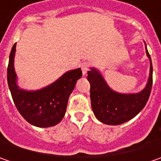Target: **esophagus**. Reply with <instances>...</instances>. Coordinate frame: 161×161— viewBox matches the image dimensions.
Wrapping results in <instances>:
<instances>
[{
	"mask_svg": "<svg viewBox=\"0 0 161 161\" xmlns=\"http://www.w3.org/2000/svg\"><path fill=\"white\" fill-rule=\"evenodd\" d=\"M80 67H81V71H82V74L84 76L87 74V72L89 71V64L87 62H84L80 64Z\"/></svg>",
	"mask_w": 161,
	"mask_h": 161,
	"instance_id": "obj_1",
	"label": "esophagus"
}]
</instances>
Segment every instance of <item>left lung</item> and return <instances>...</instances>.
<instances>
[{
    "mask_svg": "<svg viewBox=\"0 0 161 161\" xmlns=\"http://www.w3.org/2000/svg\"><path fill=\"white\" fill-rule=\"evenodd\" d=\"M146 54L150 60V74L145 88L137 93H120L112 90L100 71L91 67L88 71L90 84V101L97 120L105 125H118L131 120L145 107L152 87V64L145 44Z\"/></svg>",
    "mask_w": 161,
    "mask_h": 161,
    "instance_id": "1",
    "label": "left lung"
}]
</instances>
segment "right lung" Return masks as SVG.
<instances>
[{
  "instance_id": "1",
  "label": "right lung",
  "mask_w": 161,
  "mask_h": 161,
  "mask_svg": "<svg viewBox=\"0 0 161 161\" xmlns=\"http://www.w3.org/2000/svg\"><path fill=\"white\" fill-rule=\"evenodd\" d=\"M16 44L9 53L7 80L16 108L24 119L36 127L56 125L64 118L69 97L82 76L80 68L66 71L50 85L36 90H27L18 85L14 69Z\"/></svg>"
}]
</instances>
